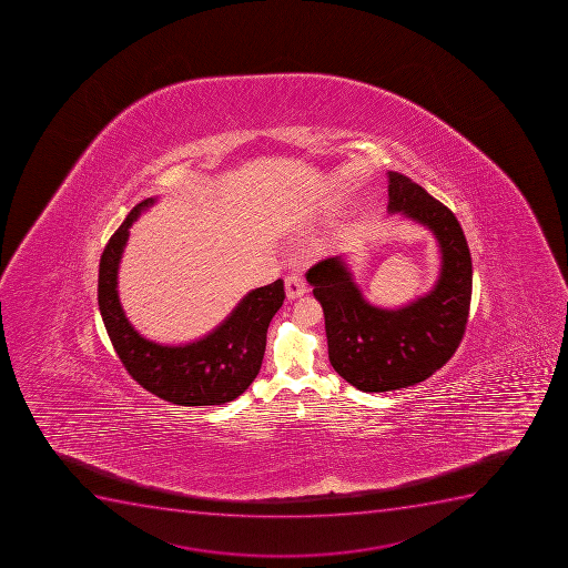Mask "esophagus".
Masks as SVG:
<instances>
[{"label": "esophagus", "mask_w": 568, "mask_h": 568, "mask_svg": "<svg viewBox=\"0 0 568 568\" xmlns=\"http://www.w3.org/2000/svg\"><path fill=\"white\" fill-rule=\"evenodd\" d=\"M285 293L288 300H296L307 293V283H305L304 275L288 274L285 277Z\"/></svg>", "instance_id": "1"}]
</instances>
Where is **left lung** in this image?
I'll return each mask as SVG.
<instances>
[{
    "label": "left lung",
    "mask_w": 568,
    "mask_h": 568,
    "mask_svg": "<svg viewBox=\"0 0 568 568\" xmlns=\"http://www.w3.org/2000/svg\"><path fill=\"white\" fill-rule=\"evenodd\" d=\"M388 213L426 225L440 247V274L429 293L399 310L368 304L343 257L307 272L326 321L329 363L363 393H387L424 382L443 368L465 335L471 258L455 214L420 185L388 172Z\"/></svg>",
    "instance_id": "1"
}]
</instances>
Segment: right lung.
<instances>
[{
  "label": "right lung",
  "instance_id": "right-lung-1",
  "mask_svg": "<svg viewBox=\"0 0 568 568\" xmlns=\"http://www.w3.org/2000/svg\"><path fill=\"white\" fill-rule=\"evenodd\" d=\"M153 203L155 197H148L133 207L103 250L98 275L103 324L125 371L148 393L186 407L227 404L261 371L270 321L285 300L283 281L247 293L220 326L194 343L169 346L148 341L131 326L120 304L119 266L131 225Z\"/></svg>",
  "mask_w": 568,
  "mask_h": 568
}]
</instances>
